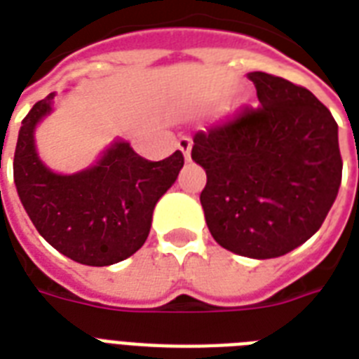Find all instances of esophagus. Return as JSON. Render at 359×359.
<instances>
[{
	"mask_svg": "<svg viewBox=\"0 0 359 359\" xmlns=\"http://www.w3.org/2000/svg\"><path fill=\"white\" fill-rule=\"evenodd\" d=\"M179 149L182 151V154H184V158L190 162L191 158V137H188V135H182L179 140Z\"/></svg>",
	"mask_w": 359,
	"mask_h": 359,
	"instance_id": "esophagus-1",
	"label": "esophagus"
}]
</instances>
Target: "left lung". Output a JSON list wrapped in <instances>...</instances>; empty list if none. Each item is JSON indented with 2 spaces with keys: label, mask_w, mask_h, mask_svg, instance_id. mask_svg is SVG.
I'll return each instance as SVG.
<instances>
[{
  "label": "left lung",
  "mask_w": 359,
  "mask_h": 359,
  "mask_svg": "<svg viewBox=\"0 0 359 359\" xmlns=\"http://www.w3.org/2000/svg\"><path fill=\"white\" fill-rule=\"evenodd\" d=\"M248 78L261 106L197 132L191 160L207 171L201 205L214 240L238 255L273 259L320 229L343 160L337 123L311 91L266 72Z\"/></svg>",
  "instance_id": "left-lung-1"
}]
</instances>
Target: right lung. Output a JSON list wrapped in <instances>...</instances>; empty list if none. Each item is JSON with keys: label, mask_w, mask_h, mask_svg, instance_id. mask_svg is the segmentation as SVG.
Listing matches in <instances>:
<instances>
[{"label": "right lung", "mask_w": 359, "mask_h": 359, "mask_svg": "<svg viewBox=\"0 0 359 359\" xmlns=\"http://www.w3.org/2000/svg\"><path fill=\"white\" fill-rule=\"evenodd\" d=\"M50 95L22 121L14 151V184L25 212L55 250L87 266H109L134 255L151 231L158 199L184 165L182 152L160 162L115 141L93 168L57 175L41 162L35 128L52 111Z\"/></svg>", "instance_id": "right-lung-1"}]
</instances>
